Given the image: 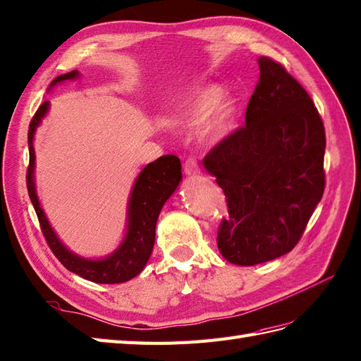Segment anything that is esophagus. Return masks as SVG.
<instances>
[{
	"instance_id": "34e87169",
	"label": "esophagus",
	"mask_w": 361,
	"mask_h": 361,
	"mask_svg": "<svg viewBox=\"0 0 361 361\" xmlns=\"http://www.w3.org/2000/svg\"><path fill=\"white\" fill-rule=\"evenodd\" d=\"M184 173L189 175V177H195L200 173V166L195 158H188L186 163H184Z\"/></svg>"
}]
</instances>
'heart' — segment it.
I'll return each instance as SVG.
<instances>
[{"instance_id": "1", "label": "heart", "mask_w": 361, "mask_h": 361, "mask_svg": "<svg viewBox=\"0 0 361 361\" xmlns=\"http://www.w3.org/2000/svg\"><path fill=\"white\" fill-rule=\"evenodd\" d=\"M223 101V90L216 86H209L203 90L198 92L194 102L189 104V107L184 112V120L192 128H203V126L212 118L214 114H216V123L214 128V135L221 137L229 126L232 118L233 107L231 103Z\"/></svg>"}]
</instances>
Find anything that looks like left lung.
Instances as JSON below:
<instances>
[{
  "label": "left lung",
  "instance_id": "left-lung-1",
  "mask_svg": "<svg viewBox=\"0 0 361 361\" xmlns=\"http://www.w3.org/2000/svg\"><path fill=\"white\" fill-rule=\"evenodd\" d=\"M246 121L204 157L228 201L216 245L229 263L254 266L290 252L324 192L326 135L303 86L271 58Z\"/></svg>",
  "mask_w": 361,
  "mask_h": 361
}]
</instances>
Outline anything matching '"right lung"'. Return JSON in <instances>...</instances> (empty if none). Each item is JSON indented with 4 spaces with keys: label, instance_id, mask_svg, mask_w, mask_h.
I'll return each mask as SVG.
<instances>
[{
    "label": "right lung",
    "instance_id": "obj_1",
    "mask_svg": "<svg viewBox=\"0 0 361 361\" xmlns=\"http://www.w3.org/2000/svg\"><path fill=\"white\" fill-rule=\"evenodd\" d=\"M78 77V71L67 72L50 82V87H54L61 81ZM47 111L49 102H44L38 107V111L33 115L29 124V167L26 175L29 197L33 207H35L41 231H43L47 245L66 269L82 276V279L102 284L129 281L145 269L147 259L152 254L158 215H160L161 207L167 198L173 194L181 181L180 158L175 155H163L158 160L149 163L140 172L135 184H133L128 204V232H126V237L123 238L118 249L102 259L82 258L71 252L56 237V233L50 228L46 219L44 211L39 206L37 195L35 180H33V171H35L33 137H35V130Z\"/></svg>",
    "mask_w": 361,
    "mask_h": 361
}]
</instances>
